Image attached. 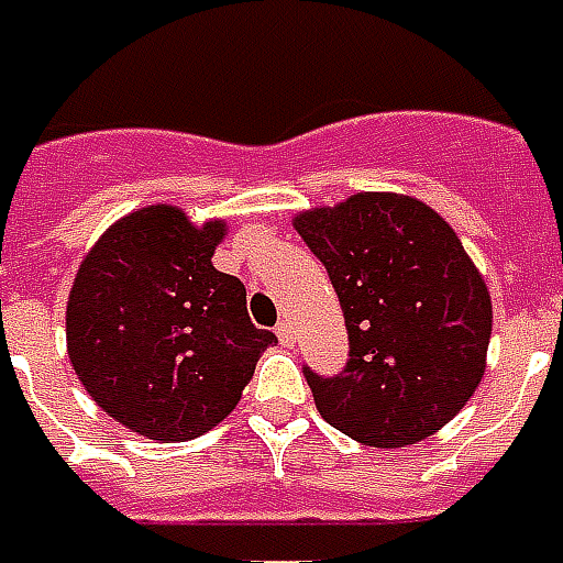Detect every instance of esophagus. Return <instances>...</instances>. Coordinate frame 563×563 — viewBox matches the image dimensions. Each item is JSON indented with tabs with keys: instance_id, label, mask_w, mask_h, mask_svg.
<instances>
[{
	"instance_id": "obj_1",
	"label": "esophagus",
	"mask_w": 563,
	"mask_h": 563,
	"mask_svg": "<svg viewBox=\"0 0 563 563\" xmlns=\"http://www.w3.org/2000/svg\"><path fill=\"white\" fill-rule=\"evenodd\" d=\"M275 333L282 339V345H294V324L290 321H282V324L275 327Z\"/></svg>"
}]
</instances>
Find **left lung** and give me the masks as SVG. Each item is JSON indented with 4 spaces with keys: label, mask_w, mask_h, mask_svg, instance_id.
Wrapping results in <instances>:
<instances>
[{
    "label": "left lung",
    "mask_w": 563,
    "mask_h": 563,
    "mask_svg": "<svg viewBox=\"0 0 563 563\" xmlns=\"http://www.w3.org/2000/svg\"><path fill=\"white\" fill-rule=\"evenodd\" d=\"M294 227L324 263L349 330L342 373L302 366L321 418L376 449L428 440L479 388L492 339V297L461 239L400 194H354Z\"/></svg>",
    "instance_id": "obj_1"
}]
</instances>
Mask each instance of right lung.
Wrapping results in <instances>:
<instances>
[{
  "instance_id": "right-lung-1",
  "label": "right lung",
  "mask_w": 563,
  "mask_h": 563,
  "mask_svg": "<svg viewBox=\"0 0 563 563\" xmlns=\"http://www.w3.org/2000/svg\"><path fill=\"white\" fill-rule=\"evenodd\" d=\"M224 233L147 206L111 224L75 275L71 366L102 412L147 440L185 442L224 421L278 342L251 324L245 285L211 266Z\"/></svg>"
}]
</instances>
